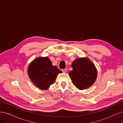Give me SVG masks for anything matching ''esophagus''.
<instances>
[{
	"label": "esophagus",
	"instance_id": "1",
	"mask_svg": "<svg viewBox=\"0 0 123 123\" xmlns=\"http://www.w3.org/2000/svg\"><path fill=\"white\" fill-rule=\"evenodd\" d=\"M62 71L64 72V73H66L67 71V69H62Z\"/></svg>",
	"mask_w": 123,
	"mask_h": 123
}]
</instances>
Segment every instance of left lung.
<instances>
[{
    "instance_id": "left-lung-1",
    "label": "left lung",
    "mask_w": 123,
    "mask_h": 123,
    "mask_svg": "<svg viewBox=\"0 0 123 123\" xmlns=\"http://www.w3.org/2000/svg\"><path fill=\"white\" fill-rule=\"evenodd\" d=\"M73 69L69 73L73 85L80 90L90 87L96 79L97 70L87 57L79 58L73 62Z\"/></svg>"
}]
</instances>
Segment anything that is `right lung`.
<instances>
[{
  "instance_id": "1",
  "label": "right lung",
  "mask_w": 123,
  "mask_h": 123,
  "mask_svg": "<svg viewBox=\"0 0 123 123\" xmlns=\"http://www.w3.org/2000/svg\"><path fill=\"white\" fill-rule=\"evenodd\" d=\"M62 72L53 66L48 57L35 59L29 65L28 73L30 79L40 89L47 90L53 84L59 73Z\"/></svg>"
}]
</instances>
